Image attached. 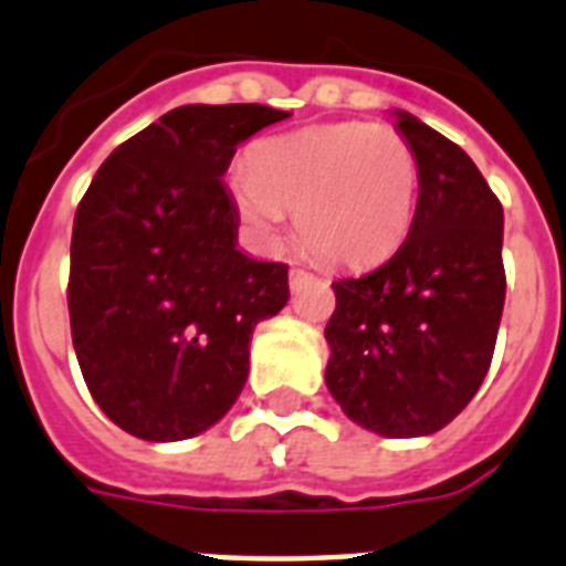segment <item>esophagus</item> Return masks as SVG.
Here are the masks:
<instances>
[{"mask_svg":"<svg viewBox=\"0 0 566 566\" xmlns=\"http://www.w3.org/2000/svg\"><path fill=\"white\" fill-rule=\"evenodd\" d=\"M306 280H310V272H303V269H297V265L289 272V286H292V292H297Z\"/></svg>","mask_w":566,"mask_h":566,"instance_id":"34e87169","label":"esophagus"}]
</instances>
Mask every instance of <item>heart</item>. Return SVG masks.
I'll return each instance as SVG.
<instances>
[{"label": "heart", "mask_w": 566, "mask_h": 566, "mask_svg": "<svg viewBox=\"0 0 566 566\" xmlns=\"http://www.w3.org/2000/svg\"><path fill=\"white\" fill-rule=\"evenodd\" d=\"M419 156L387 124L306 126L256 142L228 196L249 237L274 245L294 210L303 245L338 265L376 263L410 231L419 202Z\"/></svg>", "instance_id": "1"}]
</instances>
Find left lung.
<instances>
[{"instance_id":"obj_1","label":"left lung","mask_w":566,"mask_h":566,"mask_svg":"<svg viewBox=\"0 0 566 566\" xmlns=\"http://www.w3.org/2000/svg\"><path fill=\"white\" fill-rule=\"evenodd\" d=\"M422 185L408 240L361 277L335 280L326 387L381 437L446 428L483 385L503 301V208L454 142L396 112Z\"/></svg>"}]
</instances>
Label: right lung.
I'll return each mask as SVG.
<instances>
[{
  "label": "right lung",
  "instance_id": "add662e5",
  "mask_svg": "<svg viewBox=\"0 0 566 566\" xmlns=\"http://www.w3.org/2000/svg\"><path fill=\"white\" fill-rule=\"evenodd\" d=\"M289 112L179 106L106 158L77 205L72 340L92 399L147 442L226 417L249 378L254 326L289 301V265L237 249L222 185L233 153Z\"/></svg>",
  "mask_w": 566,
  "mask_h": 566
}]
</instances>
